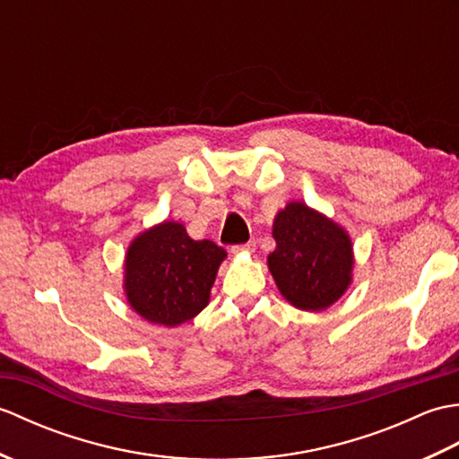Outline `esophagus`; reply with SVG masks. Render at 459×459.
<instances>
[{"mask_svg":"<svg viewBox=\"0 0 459 459\" xmlns=\"http://www.w3.org/2000/svg\"><path fill=\"white\" fill-rule=\"evenodd\" d=\"M255 248H256L255 242H247V245H237V247H232V248H230V252H232V255H242V252H255Z\"/></svg>","mask_w":459,"mask_h":459,"instance_id":"obj_1","label":"esophagus"}]
</instances>
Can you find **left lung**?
Returning <instances> with one entry per match:
<instances>
[{"label":"left lung","mask_w":459,"mask_h":459,"mask_svg":"<svg viewBox=\"0 0 459 459\" xmlns=\"http://www.w3.org/2000/svg\"><path fill=\"white\" fill-rule=\"evenodd\" d=\"M276 250L268 270L280 294L304 311H324L353 281V242L349 232L324 212L290 201L272 224Z\"/></svg>","instance_id":"obj_1"}]
</instances>
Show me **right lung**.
<instances>
[{
    "label": "right lung",
    "mask_w": 459,
    "mask_h": 459,
    "mask_svg": "<svg viewBox=\"0 0 459 459\" xmlns=\"http://www.w3.org/2000/svg\"><path fill=\"white\" fill-rule=\"evenodd\" d=\"M227 250L193 240L178 221H163L135 237L124 260V294L150 324L178 327L199 316L211 299Z\"/></svg>",
    "instance_id": "add662e5"
}]
</instances>
